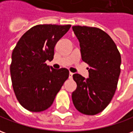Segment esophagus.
<instances>
[{
    "label": "esophagus",
    "mask_w": 133,
    "mask_h": 133,
    "mask_svg": "<svg viewBox=\"0 0 133 133\" xmlns=\"http://www.w3.org/2000/svg\"><path fill=\"white\" fill-rule=\"evenodd\" d=\"M73 75H74V74H73V73H71V72H70V73H69V78L71 79V78H73Z\"/></svg>",
    "instance_id": "34e87169"
}]
</instances>
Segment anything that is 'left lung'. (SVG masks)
I'll list each match as a JSON object with an SVG mask.
<instances>
[{"label":"left lung","instance_id":"1","mask_svg":"<svg viewBox=\"0 0 133 133\" xmlns=\"http://www.w3.org/2000/svg\"><path fill=\"white\" fill-rule=\"evenodd\" d=\"M80 43L82 59L89 65V78L75 74L74 106L86 115H95L107 107L114 95L119 77L121 55L112 38L97 28L73 26Z\"/></svg>","mask_w":133,"mask_h":133}]
</instances>
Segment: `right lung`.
Returning a JSON list of instances; mask_svg holds the SVG:
<instances>
[{
	"label": "right lung",
	"mask_w": 133,
	"mask_h": 133,
	"mask_svg": "<svg viewBox=\"0 0 133 133\" xmlns=\"http://www.w3.org/2000/svg\"><path fill=\"white\" fill-rule=\"evenodd\" d=\"M70 25H38L25 32L11 55L10 73L19 103L25 109L40 112L49 108L69 76L66 68L54 69L46 61L54 58L57 42Z\"/></svg>",
	"instance_id": "1"
}]
</instances>
